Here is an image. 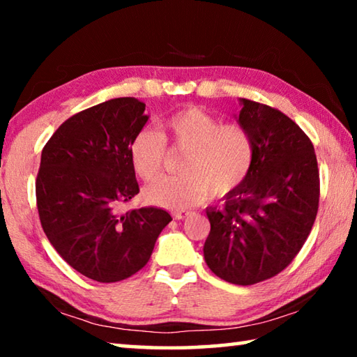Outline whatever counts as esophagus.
Returning <instances> with one entry per match:
<instances>
[{"instance_id":"34e87169","label":"esophagus","mask_w":357,"mask_h":357,"mask_svg":"<svg viewBox=\"0 0 357 357\" xmlns=\"http://www.w3.org/2000/svg\"><path fill=\"white\" fill-rule=\"evenodd\" d=\"M190 214H192L190 211H173V213H172L173 219H176V220H183V219H187V217H189Z\"/></svg>"}]
</instances>
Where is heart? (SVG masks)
Instances as JSON below:
<instances>
[{"mask_svg": "<svg viewBox=\"0 0 357 357\" xmlns=\"http://www.w3.org/2000/svg\"><path fill=\"white\" fill-rule=\"evenodd\" d=\"M165 134L142 129L129 144L130 165L143 181L154 179L164 167L167 144L185 151L179 176H165L143 189V200L167 209H187L211 198L233 195L249 178L255 143L241 123H220L202 107L189 105L164 123Z\"/></svg>", "mask_w": 357, "mask_h": 357, "instance_id": "obj_1", "label": "heart"}]
</instances>
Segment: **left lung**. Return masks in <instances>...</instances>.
<instances>
[{"label": "left lung", "mask_w": 357, "mask_h": 357, "mask_svg": "<svg viewBox=\"0 0 357 357\" xmlns=\"http://www.w3.org/2000/svg\"><path fill=\"white\" fill-rule=\"evenodd\" d=\"M239 123L255 143L249 178L209 208L203 253L213 273L234 285H253L282 273L309 238L319 203V172L310 138L274 107L241 99Z\"/></svg>", "instance_id": "obj_1"}]
</instances>
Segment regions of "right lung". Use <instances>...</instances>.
<instances>
[{"label":"right lung","instance_id":"right-lung-1","mask_svg":"<svg viewBox=\"0 0 357 357\" xmlns=\"http://www.w3.org/2000/svg\"><path fill=\"white\" fill-rule=\"evenodd\" d=\"M146 121L143 102L112 99L66 119L42 149L36 178L40 225L64 261L96 282L138 273L172 222L159 208L118 211L140 192L129 144Z\"/></svg>","mask_w":357,"mask_h":357}]
</instances>
